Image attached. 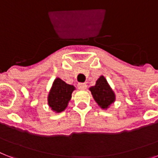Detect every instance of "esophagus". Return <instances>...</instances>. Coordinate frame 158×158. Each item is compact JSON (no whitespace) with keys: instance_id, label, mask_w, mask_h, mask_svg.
I'll use <instances>...</instances> for the list:
<instances>
[{"instance_id":"esophagus-1","label":"esophagus","mask_w":158,"mask_h":158,"mask_svg":"<svg viewBox=\"0 0 158 158\" xmlns=\"http://www.w3.org/2000/svg\"><path fill=\"white\" fill-rule=\"evenodd\" d=\"M78 88L80 90H85L86 88H87V84L85 83H80L78 84Z\"/></svg>"}]
</instances>
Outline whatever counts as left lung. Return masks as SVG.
Listing matches in <instances>:
<instances>
[{"label":"left lung","mask_w":158,"mask_h":158,"mask_svg":"<svg viewBox=\"0 0 158 158\" xmlns=\"http://www.w3.org/2000/svg\"><path fill=\"white\" fill-rule=\"evenodd\" d=\"M93 99L102 110H107L116 100L114 92L107 82L105 76L101 75L96 84L89 88Z\"/></svg>","instance_id":"obj_1"}]
</instances>
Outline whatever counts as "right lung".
Here are the masks:
<instances>
[{
  "label": "right lung",
  "mask_w": 158,
  "mask_h": 158,
  "mask_svg": "<svg viewBox=\"0 0 158 158\" xmlns=\"http://www.w3.org/2000/svg\"><path fill=\"white\" fill-rule=\"evenodd\" d=\"M76 88L68 84L60 78H56L48 94V105L56 114L61 113L67 108L71 99L72 92Z\"/></svg>",
  "instance_id": "obj_1"
}]
</instances>
